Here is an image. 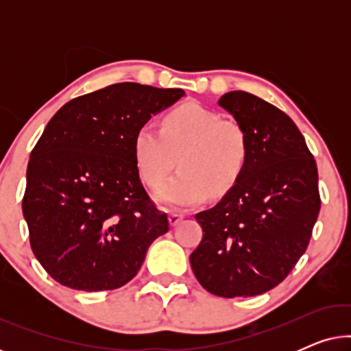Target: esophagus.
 I'll return each mask as SVG.
<instances>
[{"label":"esophagus","instance_id":"34e87169","mask_svg":"<svg viewBox=\"0 0 351 351\" xmlns=\"http://www.w3.org/2000/svg\"><path fill=\"white\" fill-rule=\"evenodd\" d=\"M169 223L172 225V227H176L177 223L179 222H182V220H184V214H179V213H171L169 214Z\"/></svg>","mask_w":351,"mask_h":351}]
</instances>
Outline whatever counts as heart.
<instances>
[{"instance_id":"b5f03b06","label":"heart","mask_w":351,"mask_h":351,"mask_svg":"<svg viewBox=\"0 0 351 351\" xmlns=\"http://www.w3.org/2000/svg\"><path fill=\"white\" fill-rule=\"evenodd\" d=\"M134 160L143 184L156 189L174 169L180 171L156 191L171 208H193L228 195L241 180L249 161V136L241 123L186 102L165 114L161 129L142 124L134 134Z\"/></svg>"}]
</instances>
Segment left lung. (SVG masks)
Returning a JSON list of instances; mask_svg holds the SVG:
<instances>
[{"label": "left lung", "instance_id": "obj_1", "mask_svg": "<svg viewBox=\"0 0 351 351\" xmlns=\"http://www.w3.org/2000/svg\"><path fill=\"white\" fill-rule=\"evenodd\" d=\"M219 105L249 136L238 185L195 215L203 239L191 252L196 280L219 297H252L280 285L306 251L321 198L318 169L299 128L257 95L232 90Z\"/></svg>", "mask_w": 351, "mask_h": 351}]
</instances>
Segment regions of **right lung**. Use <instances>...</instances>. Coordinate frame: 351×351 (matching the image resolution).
Masks as SVG:
<instances>
[{
	"mask_svg": "<svg viewBox=\"0 0 351 351\" xmlns=\"http://www.w3.org/2000/svg\"><path fill=\"white\" fill-rule=\"evenodd\" d=\"M184 89L117 83L66 102L32 150L23 217L32 251L62 286L118 289L169 230L143 189L132 141Z\"/></svg>",
	"mask_w": 351,
	"mask_h": 351,
	"instance_id": "obj_1",
	"label": "right lung"
}]
</instances>
